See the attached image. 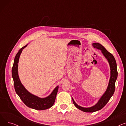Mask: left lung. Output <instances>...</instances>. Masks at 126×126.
<instances>
[{
    "label": "left lung",
    "instance_id": "8db88e82",
    "mask_svg": "<svg viewBox=\"0 0 126 126\" xmlns=\"http://www.w3.org/2000/svg\"><path fill=\"white\" fill-rule=\"evenodd\" d=\"M94 48H96L98 49L102 50V52L105 58L107 59L110 65L111 70V76L108 84V88L105 92V94L98 101L97 103L94 106L90 108H84L78 105L76 103L74 99L72 98V101L75 106L84 112H94L102 109L109 102L111 96L113 95L115 91V81L117 78V65L116 63L115 59L114 56L108 51L104 46L98 43H95L92 44Z\"/></svg>",
    "mask_w": 126,
    "mask_h": 126
}]
</instances>
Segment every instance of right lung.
Returning <instances> with one entry per match:
<instances>
[{"instance_id":"1","label":"right lung","mask_w":126,"mask_h":126,"mask_svg":"<svg viewBox=\"0 0 126 126\" xmlns=\"http://www.w3.org/2000/svg\"><path fill=\"white\" fill-rule=\"evenodd\" d=\"M27 45L19 49L15 57L14 64L12 67V75L14 81L15 90L22 101L28 107L39 110L47 109L52 107L55 103L58 90V86L55 88L48 96L45 98H40L31 94L26 90L19 80L18 74V63L22 49Z\"/></svg>"}]
</instances>
